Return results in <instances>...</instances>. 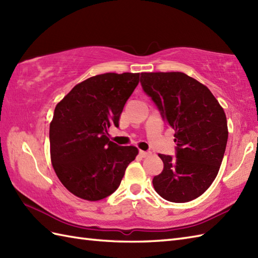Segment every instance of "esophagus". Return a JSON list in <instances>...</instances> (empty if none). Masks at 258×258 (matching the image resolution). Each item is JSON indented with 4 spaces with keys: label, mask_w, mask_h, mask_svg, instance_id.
Masks as SVG:
<instances>
[{
    "label": "esophagus",
    "mask_w": 258,
    "mask_h": 258,
    "mask_svg": "<svg viewBox=\"0 0 258 258\" xmlns=\"http://www.w3.org/2000/svg\"><path fill=\"white\" fill-rule=\"evenodd\" d=\"M140 155L142 157H147L151 155V152H145V151H140Z\"/></svg>",
    "instance_id": "esophagus-1"
}]
</instances>
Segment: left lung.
Listing matches in <instances>:
<instances>
[{
    "label": "left lung",
    "mask_w": 258,
    "mask_h": 258,
    "mask_svg": "<svg viewBox=\"0 0 258 258\" xmlns=\"http://www.w3.org/2000/svg\"><path fill=\"white\" fill-rule=\"evenodd\" d=\"M141 84L177 143L176 157L158 154L164 168L153 186L166 201H193L220 171L228 139L225 112L207 86L182 72L142 73Z\"/></svg>",
    "instance_id": "8db88e82"
}]
</instances>
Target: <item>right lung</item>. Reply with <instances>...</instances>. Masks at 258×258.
<instances>
[{
    "label": "right lung",
    "instance_id": "right-lung-1",
    "mask_svg": "<svg viewBox=\"0 0 258 258\" xmlns=\"http://www.w3.org/2000/svg\"><path fill=\"white\" fill-rule=\"evenodd\" d=\"M139 82L140 73L95 75L57 103L50 124L51 162L73 195L91 202L105 199L139 154L138 147L118 146L108 139V128L118 126Z\"/></svg>",
    "mask_w": 258,
    "mask_h": 258
}]
</instances>
